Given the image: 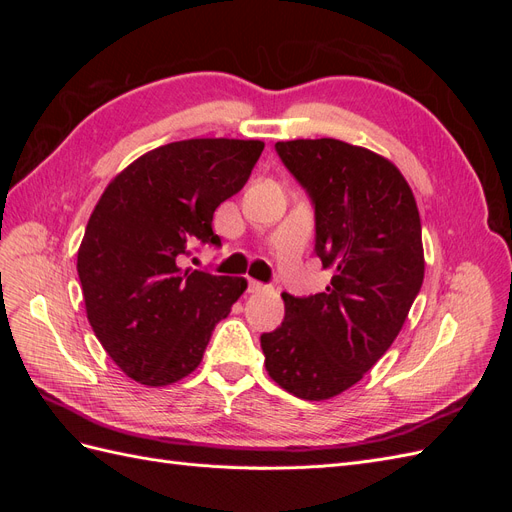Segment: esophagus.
Listing matches in <instances>:
<instances>
[{
	"instance_id": "34e87169",
	"label": "esophagus",
	"mask_w": 512,
	"mask_h": 512,
	"mask_svg": "<svg viewBox=\"0 0 512 512\" xmlns=\"http://www.w3.org/2000/svg\"><path fill=\"white\" fill-rule=\"evenodd\" d=\"M265 290V284H260L256 280H247V292H260Z\"/></svg>"
}]
</instances>
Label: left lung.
I'll return each mask as SVG.
<instances>
[{
    "label": "left lung",
    "mask_w": 512,
    "mask_h": 512,
    "mask_svg": "<svg viewBox=\"0 0 512 512\" xmlns=\"http://www.w3.org/2000/svg\"><path fill=\"white\" fill-rule=\"evenodd\" d=\"M314 205V252L331 284L284 292L282 327L260 335L269 376L294 397L331 399L391 348L423 286L421 218L408 181L378 153L335 138L275 143Z\"/></svg>",
    "instance_id": "obj_1"
}]
</instances>
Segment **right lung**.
<instances>
[{"instance_id":"1","label":"right lung","mask_w":512,"mask_h":512,"mask_svg":"<svg viewBox=\"0 0 512 512\" xmlns=\"http://www.w3.org/2000/svg\"><path fill=\"white\" fill-rule=\"evenodd\" d=\"M265 143L190 138L162 145L108 183L76 271L91 329L123 374L173 384L200 365L243 277L183 269L196 245H222L211 222L252 175Z\"/></svg>"}]
</instances>
